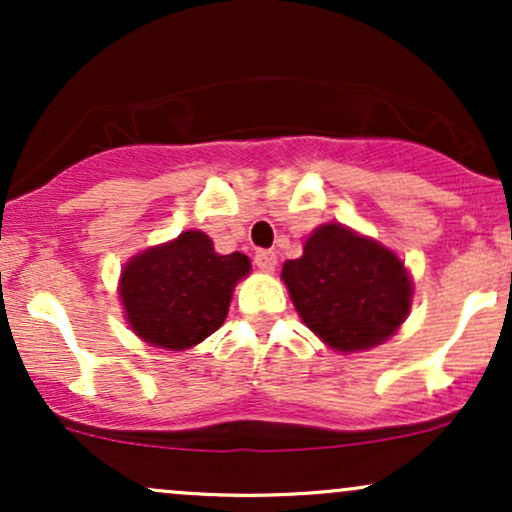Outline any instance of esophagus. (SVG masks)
I'll return each mask as SVG.
<instances>
[{"label":"esophagus","mask_w":512,"mask_h":512,"mask_svg":"<svg viewBox=\"0 0 512 512\" xmlns=\"http://www.w3.org/2000/svg\"><path fill=\"white\" fill-rule=\"evenodd\" d=\"M255 264H257V269H260V272H274V267H276V255L272 250H260L255 255Z\"/></svg>","instance_id":"1"}]
</instances>
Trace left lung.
Returning a JSON list of instances; mask_svg holds the SVG:
<instances>
[{
    "label": "left lung",
    "mask_w": 512,
    "mask_h": 512,
    "mask_svg": "<svg viewBox=\"0 0 512 512\" xmlns=\"http://www.w3.org/2000/svg\"><path fill=\"white\" fill-rule=\"evenodd\" d=\"M281 279L303 325L337 354L380 346L407 320L414 281L378 240L344 223H322L286 260Z\"/></svg>",
    "instance_id": "8db88e82"
}]
</instances>
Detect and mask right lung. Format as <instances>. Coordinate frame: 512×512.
<instances>
[{
  "mask_svg": "<svg viewBox=\"0 0 512 512\" xmlns=\"http://www.w3.org/2000/svg\"><path fill=\"white\" fill-rule=\"evenodd\" d=\"M250 269L248 255H219L202 231L146 248L122 267L117 284L129 330L158 349H192L223 325Z\"/></svg>",
  "mask_w": 512,
  "mask_h": 512,
  "instance_id": "add662e5",
  "label": "right lung"
}]
</instances>
